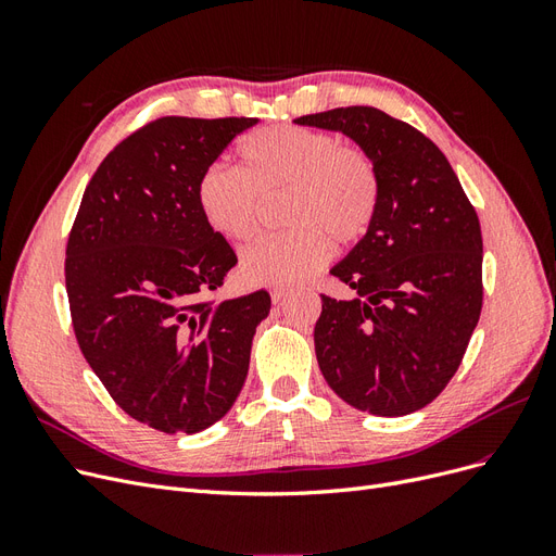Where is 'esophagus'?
Masks as SVG:
<instances>
[{"label": "esophagus", "mask_w": 556, "mask_h": 556, "mask_svg": "<svg viewBox=\"0 0 556 556\" xmlns=\"http://www.w3.org/2000/svg\"><path fill=\"white\" fill-rule=\"evenodd\" d=\"M285 294H288V292H285L282 288H271V301H274V304H278V301H282Z\"/></svg>", "instance_id": "esophagus-1"}]
</instances>
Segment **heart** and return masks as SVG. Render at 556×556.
Returning <instances> with one entry per match:
<instances>
[{
	"instance_id": "1",
	"label": "heart",
	"mask_w": 556,
	"mask_h": 556,
	"mask_svg": "<svg viewBox=\"0 0 556 556\" xmlns=\"http://www.w3.org/2000/svg\"><path fill=\"white\" fill-rule=\"evenodd\" d=\"M243 172L215 162L197 180L206 225L229 241L257 227L260 199L285 192L288 231L266 233L241 252V274L260 285H294L331 257L336 243H355L378 213L380 180L374 162L331 134L306 127H266L243 139Z\"/></svg>"
}]
</instances>
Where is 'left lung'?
Returning a JSON list of instances; mask_svg holds the SVG:
<instances>
[{
  "mask_svg": "<svg viewBox=\"0 0 556 556\" xmlns=\"http://www.w3.org/2000/svg\"><path fill=\"white\" fill-rule=\"evenodd\" d=\"M341 131L374 162L378 213L331 268L355 299L323 294L315 355L352 408L401 417L425 408L457 374L482 311V233L441 148L374 106L301 115Z\"/></svg>",
  "mask_w": 556,
  "mask_h": 556,
  "instance_id": "8db88e82",
  "label": "left lung"
}]
</instances>
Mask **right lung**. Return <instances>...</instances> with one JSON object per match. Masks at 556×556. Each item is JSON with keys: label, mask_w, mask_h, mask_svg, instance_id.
Instances as JSON below:
<instances>
[{"label": "right lung", "mask_w": 556, "mask_h": 556, "mask_svg": "<svg viewBox=\"0 0 556 556\" xmlns=\"http://www.w3.org/2000/svg\"><path fill=\"white\" fill-rule=\"evenodd\" d=\"M257 117H160L117 143L83 194L66 243V296L83 357L129 417L197 433L225 417L250 366L266 290L204 301L237 264L197 204L201 172Z\"/></svg>", "instance_id": "obj_1"}]
</instances>
